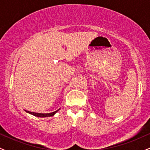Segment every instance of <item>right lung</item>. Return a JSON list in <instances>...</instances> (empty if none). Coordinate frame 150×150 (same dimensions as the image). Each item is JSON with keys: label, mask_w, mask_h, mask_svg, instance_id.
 <instances>
[{"label": "right lung", "mask_w": 150, "mask_h": 150, "mask_svg": "<svg viewBox=\"0 0 150 150\" xmlns=\"http://www.w3.org/2000/svg\"><path fill=\"white\" fill-rule=\"evenodd\" d=\"M59 110H60V108L59 109H58L57 111H53V112L49 113H39L31 112V111H26V112L30 113V114L33 115V116H34L39 117V118H45V117H51V116H54V115L56 114V113H57Z\"/></svg>", "instance_id": "obj_1"}]
</instances>
